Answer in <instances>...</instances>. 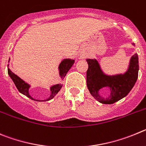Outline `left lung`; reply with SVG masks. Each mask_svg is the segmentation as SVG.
Here are the masks:
<instances>
[{"label": "left lung", "instance_id": "left-lung-1", "mask_svg": "<svg viewBox=\"0 0 146 146\" xmlns=\"http://www.w3.org/2000/svg\"><path fill=\"white\" fill-rule=\"evenodd\" d=\"M135 46V44H132ZM89 68L86 71V85L90 94L102 104H113L129 94L133 88L138 77V56L135 54L130 59L129 65L124 74L108 76L101 70L99 62L95 59H86ZM108 87L111 94L108 98H102L99 89Z\"/></svg>", "mask_w": 146, "mask_h": 146}]
</instances>
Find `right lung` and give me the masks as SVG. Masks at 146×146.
Segmentation results:
<instances>
[{
  "label": "right lung",
  "instance_id": "obj_1",
  "mask_svg": "<svg viewBox=\"0 0 146 146\" xmlns=\"http://www.w3.org/2000/svg\"><path fill=\"white\" fill-rule=\"evenodd\" d=\"M9 60H10V59H9ZM74 62H75V60H71V59H64V60L61 62V63H60V65H59V70H60V76L61 77L62 79V80L64 79V78H65V76H66L67 73L68 72V70H70V68L73 66ZM8 73H9V76H10L11 79H12V81H14L16 87L17 88V89L19 90V92L23 94L24 95L27 96V98H31V100H35V101L41 102V101L50 100H52V98H54V96L59 92V91L61 89L62 86V84H58L54 85V86H51L50 88L51 94L50 96H49V98L44 100H35V99H33V98L30 95V94H29V89H30L31 86H30L27 83H26L25 81H23L22 78H19V76H17L16 74H14V73L9 68V65H8Z\"/></svg>",
  "mask_w": 146,
  "mask_h": 146
}]
</instances>
